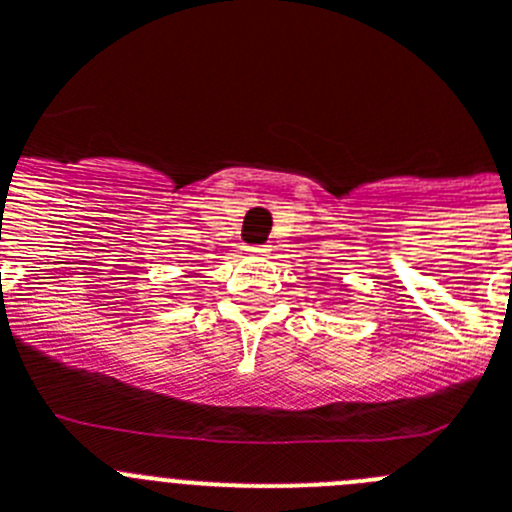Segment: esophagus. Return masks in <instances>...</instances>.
<instances>
[{"label": "esophagus", "instance_id": "34e87169", "mask_svg": "<svg viewBox=\"0 0 512 512\" xmlns=\"http://www.w3.org/2000/svg\"><path fill=\"white\" fill-rule=\"evenodd\" d=\"M248 256L264 259V256H269V248H266V246H253V248H248Z\"/></svg>", "mask_w": 512, "mask_h": 512}]
</instances>
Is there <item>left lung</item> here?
I'll return each mask as SVG.
<instances>
[{"mask_svg":"<svg viewBox=\"0 0 512 512\" xmlns=\"http://www.w3.org/2000/svg\"><path fill=\"white\" fill-rule=\"evenodd\" d=\"M338 289H346V287H338Z\"/></svg>","mask_w":512,"mask_h":512,"instance_id":"8db88e82","label":"left lung"}]
</instances>
